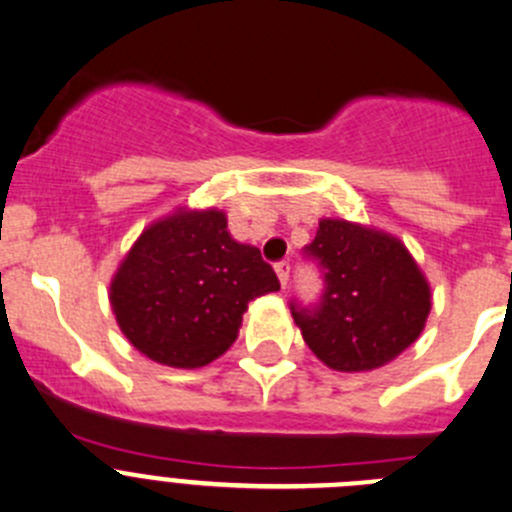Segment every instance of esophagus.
Instances as JSON below:
<instances>
[{"label":"esophagus","mask_w":512,"mask_h":512,"mask_svg":"<svg viewBox=\"0 0 512 512\" xmlns=\"http://www.w3.org/2000/svg\"><path fill=\"white\" fill-rule=\"evenodd\" d=\"M275 272H277V277H280V285L287 287V282H290V260L277 262Z\"/></svg>","instance_id":"obj_1"}]
</instances>
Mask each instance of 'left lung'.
Instances as JSON below:
<instances>
[{"label": "left lung", "instance_id": "8db88e82", "mask_svg": "<svg viewBox=\"0 0 512 512\" xmlns=\"http://www.w3.org/2000/svg\"><path fill=\"white\" fill-rule=\"evenodd\" d=\"M302 257L315 262L322 292L310 305L292 297L290 312L327 367L375 370L418 340L430 312V287L395 237L322 220Z\"/></svg>", "mask_w": 512, "mask_h": 512}]
</instances>
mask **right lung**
Returning a JSON list of instances; mask_svg holds the SVG:
<instances>
[{"label": "right lung", "instance_id": "1", "mask_svg": "<svg viewBox=\"0 0 512 512\" xmlns=\"http://www.w3.org/2000/svg\"><path fill=\"white\" fill-rule=\"evenodd\" d=\"M280 290L260 250L222 212H177L142 232L109 287L127 340L150 360L202 367L237 340L247 302Z\"/></svg>", "mask_w": 512, "mask_h": 512}]
</instances>
